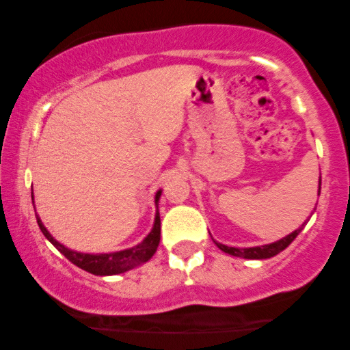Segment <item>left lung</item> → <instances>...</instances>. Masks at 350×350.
<instances>
[{"label": "left lung", "mask_w": 350, "mask_h": 350, "mask_svg": "<svg viewBox=\"0 0 350 350\" xmlns=\"http://www.w3.org/2000/svg\"><path fill=\"white\" fill-rule=\"evenodd\" d=\"M321 189V186H319ZM321 192V191H319ZM304 226V224H303ZM303 226H301L298 230H295L293 234H290L288 237H284V239L278 240V242L275 243H270V245H263V247H252V248H235V247H227V245H222V243H217V247L220 248L222 252L228 253V255H234V256H240V258H250V260H263V258H271V256L278 255L280 252H283L284 248L290 245L293 240L298 237V234L301 230H303Z\"/></svg>", "instance_id": "obj_1"}]
</instances>
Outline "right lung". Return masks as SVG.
<instances>
[{
  "instance_id": "obj_1",
  "label": "right lung",
  "mask_w": 350,
  "mask_h": 350,
  "mask_svg": "<svg viewBox=\"0 0 350 350\" xmlns=\"http://www.w3.org/2000/svg\"><path fill=\"white\" fill-rule=\"evenodd\" d=\"M159 198H161V191H158V194H156V204H158ZM38 226L41 228L44 237H46V239L49 240V242L54 245L67 260H69V262L77 265L82 270L97 276L118 275V273H124L131 270V268L146 263L148 260L154 255L156 248H158L159 245V240H161V219H159V212H156L152 230L142 243L136 245L133 248H128V250L115 253H100V255H90V253H79L69 250V248L60 245L57 240L47 232V228L42 226L41 219H38Z\"/></svg>"
}]
</instances>
